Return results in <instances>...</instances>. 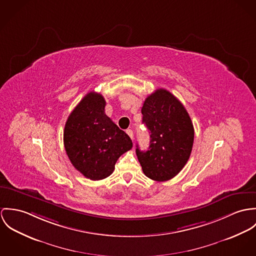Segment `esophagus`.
I'll use <instances>...</instances> for the list:
<instances>
[{
    "instance_id": "esophagus-1",
    "label": "esophagus",
    "mask_w": 256,
    "mask_h": 256,
    "mask_svg": "<svg viewBox=\"0 0 256 256\" xmlns=\"http://www.w3.org/2000/svg\"><path fill=\"white\" fill-rule=\"evenodd\" d=\"M126 134H128V136L132 140L134 138V132L132 130H126Z\"/></svg>"
}]
</instances>
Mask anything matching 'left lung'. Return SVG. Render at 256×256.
<instances>
[{
    "label": "left lung",
    "instance_id": "8db88e82",
    "mask_svg": "<svg viewBox=\"0 0 256 256\" xmlns=\"http://www.w3.org/2000/svg\"><path fill=\"white\" fill-rule=\"evenodd\" d=\"M142 120L149 130L147 151L136 145V155L146 176L166 182L176 176L190 159L194 128L184 105L168 90L160 88L142 106Z\"/></svg>",
    "mask_w": 256,
    "mask_h": 256
}]
</instances>
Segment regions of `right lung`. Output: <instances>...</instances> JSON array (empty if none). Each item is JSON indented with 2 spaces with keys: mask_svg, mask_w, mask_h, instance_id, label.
I'll return each instance as SVG.
<instances>
[{
  "mask_svg": "<svg viewBox=\"0 0 256 256\" xmlns=\"http://www.w3.org/2000/svg\"><path fill=\"white\" fill-rule=\"evenodd\" d=\"M105 106L101 94L89 92L68 116L64 130L68 159L92 180L109 176L120 156L132 148L130 138L105 114Z\"/></svg>",
  "mask_w": 256,
  "mask_h": 256,
  "instance_id": "obj_1",
  "label": "right lung"
}]
</instances>
